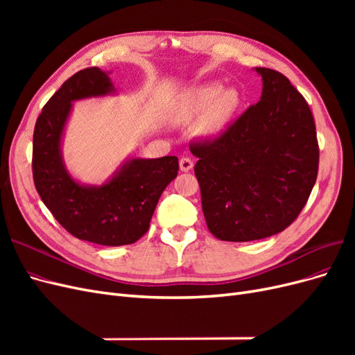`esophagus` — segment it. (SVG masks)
<instances>
[{"label":"esophagus","instance_id":"esophagus-1","mask_svg":"<svg viewBox=\"0 0 355 355\" xmlns=\"http://www.w3.org/2000/svg\"><path fill=\"white\" fill-rule=\"evenodd\" d=\"M179 166H180L182 171H189L192 167H194V161L188 157H182L179 161Z\"/></svg>","mask_w":355,"mask_h":355}]
</instances>
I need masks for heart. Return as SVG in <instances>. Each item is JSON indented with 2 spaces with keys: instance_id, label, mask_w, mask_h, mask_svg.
I'll return each mask as SVG.
<instances>
[{
  "instance_id": "b5f03b06",
  "label": "heart",
  "mask_w": 355,
  "mask_h": 355,
  "mask_svg": "<svg viewBox=\"0 0 355 355\" xmlns=\"http://www.w3.org/2000/svg\"><path fill=\"white\" fill-rule=\"evenodd\" d=\"M241 96L235 89L223 90L220 84H207L191 94L185 105L184 118L194 120L211 111L204 124L207 135L220 133L241 106Z\"/></svg>"
}]
</instances>
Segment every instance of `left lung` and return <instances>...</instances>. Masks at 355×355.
Returning <instances> with one entry per match:
<instances>
[{"label":"left lung","mask_w":355,"mask_h":355,"mask_svg":"<svg viewBox=\"0 0 355 355\" xmlns=\"http://www.w3.org/2000/svg\"><path fill=\"white\" fill-rule=\"evenodd\" d=\"M262 96L213 139L189 145L209 231L253 241L284 231L302 211L318 173L315 123L283 73L256 68Z\"/></svg>","instance_id":"8db88e82"}]
</instances>
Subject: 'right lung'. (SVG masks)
<instances>
[{"label": "right lung", "instance_id": "right-lung-1", "mask_svg": "<svg viewBox=\"0 0 355 355\" xmlns=\"http://www.w3.org/2000/svg\"><path fill=\"white\" fill-rule=\"evenodd\" d=\"M114 92L108 73L85 68L51 96L37 118L32 175L42 202L73 237L101 245H124L148 231L157 202L178 176V157L133 158L101 187L75 182L63 164L60 139L73 101Z\"/></svg>", "mask_w": 355, "mask_h": 355}]
</instances>
